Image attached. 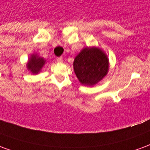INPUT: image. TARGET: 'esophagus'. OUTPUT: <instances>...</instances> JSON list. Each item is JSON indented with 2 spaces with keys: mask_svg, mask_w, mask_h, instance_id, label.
Listing matches in <instances>:
<instances>
[{
  "mask_svg": "<svg viewBox=\"0 0 150 150\" xmlns=\"http://www.w3.org/2000/svg\"><path fill=\"white\" fill-rule=\"evenodd\" d=\"M56 60H57V62H63V59H62V57H59V58H57V59H56Z\"/></svg>",
  "mask_w": 150,
  "mask_h": 150,
  "instance_id": "34e87169",
  "label": "esophagus"
}]
</instances>
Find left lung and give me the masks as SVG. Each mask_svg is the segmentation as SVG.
<instances>
[{
	"mask_svg": "<svg viewBox=\"0 0 150 150\" xmlns=\"http://www.w3.org/2000/svg\"><path fill=\"white\" fill-rule=\"evenodd\" d=\"M74 71L82 84L92 86L100 81L108 71V60L96 47L84 48L75 57Z\"/></svg>",
	"mask_w": 150,
	"mask_h": 150,
	"instance_id": "obj_1",
	"label": "left lung"
}]
</instances>
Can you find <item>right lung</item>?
<instances>
[{"instance_id":"1","label":"right lung","mask_w":150,"mask_h":150,"mask_svg":"<svg viewBox=\"0 0 150 150\" xmlns=\"http://www.w3.org/2000/svg\"><path fill=\"white\" fill-rule=\"evenodd\" d=\"M44 63H45V60L42 58H39L37 55L33 54L29 60L27 67L33 74H37L41 71Z\"/></svg>"}]
</instances>
